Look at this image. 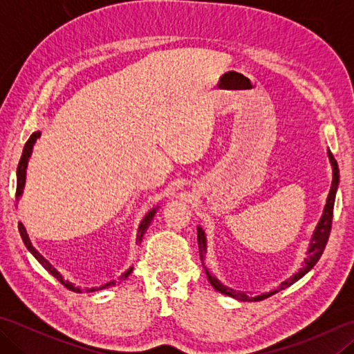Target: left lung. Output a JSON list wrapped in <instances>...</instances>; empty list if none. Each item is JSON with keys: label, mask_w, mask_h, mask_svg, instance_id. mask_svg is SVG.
<instances>
[{"label": "left lung", "mask_w": 354, "mask_h": 354, "mask_svg": "<svg viewBox=\"0 0 354 354\" xmlns=\"http://www.w3.org/2000/svg\"><path fill=\"white\" fill-rule=\"evenodd\" d=\"M328 160L330 164H332L333 167V179H332V187H330V193L327 196V204L324 207V212H322L321 219L317 225V228L313 231V236L310 239V245H309V250H307V259L304 260V265L303 268L298 270L297 274H293L288 280L283 281L280 286H278L277 289L266 292V293H261V295L257 297H251L248 295L245 292H237L231 288H227V286H223L219 280H217L216 277H213L212 274L208 272V269L205 268V272L208 277V281L212 283L213 288L223 293V295H228L232 298H237V299H242V301H260V299H265L270 295H274V293L280 292L286 288H289L290 284H293L295 281H298L299 278L304 277L309 270L317 265L318 260L321 259L322 252L326 250V245H327V240L330 236V231H332V219H333V207H335V198H336V190H337V184H339V169H337V162L335 160V156L332 155V152L328 150ZM198 246H199V255L202 261H204L205 257V252H207V239H205V232L201 227H198Z\"/></svg>", "instance_id": "obj_1"}]
</instances>
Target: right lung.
Returning a JSON list of instances; mask_svg holds the SVG:
<instances>
[{"instance_id":"right-lung-1","label":"right lung","mask_w":354,"mask_h":354,"mask_svg":"<svg viewBox=\"0 0 354 354\" xmlns=\"http://www.w3.org/2000/svg\"><path fill=\"white\" fill-rule=\"evenodd\" d=\"M41 137V132L37 131V132H33L32 135H30V138L27 140V142H26V146H24V150H22V155H21V160H19V164H18V169H17V201L19 199V196L22 194V192H24V185H26V170H27V164H28V158H30V155H32V150H33V146H35V142H36V140ZM156 209H158V207H153L152 209H149L147 212V214L142 217V221H141V223H140V227H138V234H137V242L140 243L141 240H142V236H145V232L147 231V228H149V225H150V222L153 221V216H155V213H156ZM18 230H19V234H21V239H22V242H24V245H26V248L27 250L32 252V255L33 257L41 263V265L44 266V269H47L48 272L55 277V278H57V281H61L66 289H70V290H74V292H82L79 288H76V286H74L73 283H70V281H65V278L57 272V270L53 268V265L51 263L47 260V259H44L42 255L37 252V250L36 248L32 245V242H30V237H28V234H27V231H26V228H24V225H22L21 222L18 223ZM132 269L133 268H129L126 270L124 274H122L120 275L117 280H112V281H109V283H106V284H103V286H100V288H91V289H85L86 292H95V290H102V289H106V288H111V286H115L117 283H122V281H124L127 277L131 275V272H132Z\"/></svg>"}]
</instances>
